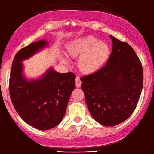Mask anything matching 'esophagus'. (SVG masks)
Masks as SVG:
<instances>
[{
  "instance_id": "1",
  "label": "esophagus",
  "mask_w": 154,
  "mask_h": 154,
  "mask_svg": "<svg viewBox=\"0 0 154 154\" xmlns=\"http://www.w3.org/2000/svg\"><path fill=\"white\" fill-rule=\"evenodd\" d=\"M81 85H82V82H81L80 79L79 77H76V79H75V86L77 88H80Z\"/></svg>"
}]
</instances>
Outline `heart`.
Segmentation results:
<instances>
[{"label": "heart", "instance_id": "obj_1", "mask_svg": "<svg viewBox=\"0 0 154 154\" xmlns=\"http://www.w3.org/2000/svg\"><path fill=\"white\" fill-rule=\"evenodd\" d=\"M66 52L72 57H79L77 66L83 74H93L100 70L109 60L111 48L105 41L93 36H85L71 41L66 46ZM62 63L68 64L64 55H60Z\"/></svg>", "mask_w": 154, "mask_h": 154}]
</instances>
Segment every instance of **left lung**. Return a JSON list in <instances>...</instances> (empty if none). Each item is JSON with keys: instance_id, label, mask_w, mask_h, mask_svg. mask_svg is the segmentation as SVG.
<instances>
[{"instance_id": "8db88e82", "label": "left lung", "mask_w": 154, "mask_h": 154, "mask_svg": "<svg viewBox=\"0 0 154 154\" xmlns=\"http://www.w3.org/2000/svg\"><path fill=\"white\" fill-rule=\"evenodd\" d=\"M110 38L112 51L105 66L81 78L90 113L106 127L118 125L133 113L144 79L142 66L133 48L112 35Z\"/></svg>"}]
</instances>
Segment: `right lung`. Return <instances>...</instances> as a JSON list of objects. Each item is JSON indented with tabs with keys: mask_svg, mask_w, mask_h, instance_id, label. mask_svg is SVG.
<instances>
[{
	"mask_svg": "<svg viewBox=\"0 0 154 154\" xmlns=\"http://www.w3.org/2000/svg\"><path fill=\"white\" fill-rule=\"evenodd\" d=\"M48 45V41L40 39L19 50L12 63L9 83L10 99L17 113L25 123L40 130L60 124L75 86V74L60 73L52 67L37 79L25 75L24 60Z\"/></svg>",
	"mask_w": 154,
	"mask_h": 154,
	"instance_id": "obj_1",
	"label": "right lung"
}]
</instances>
